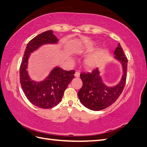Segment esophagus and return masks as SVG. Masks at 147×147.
<instances>
[{
	"mask_svg": "<svg viewBox=\"0 0 147 147\" xmlns=\"http://www.w3.org/2000/svg\"><path fill=\"white\" fill-rule=\"evenodd\" d=\"M80 71H76L75 74H74V76H75L76 77H79L80 76Z\"/></svg>",
	"mask_w": 147,
	"mask_h": 147,
	"instance_id": "esophagus-1",
	"label": "esophagus"
}]
</instances>
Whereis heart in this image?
<instances>
[{
  "label": "heart",
  "mask_w": 147,
  "mask_h": 147,
  "mask_svg": "<svg viewBox=\"0 0 147 147\" xmlns=\"http://www.w3.org/2000/svg\"><path fill=\"white\" fill-rule=\"evenodd\" d=\"M98 62V58L95 56H93V57H88L86 59L85 62L86 64L90 67H93Z\"/></svg>",
  "instance_id": "heart-1"
}]
</instances>
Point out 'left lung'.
Segmentation results:
<instances>
[{
  "label": "left lung",
  "instance_id": "1",
  "mask_svg": "<svg viewBox=\"0 0 147 147\" xmlns=\"http://www.w3.org/2000/svg\"><path fill=\"white\" fill-rule=\"evenodd\" d=\"M115 58L123 67V75L120 83L114 87H107L102 82L98 69L92 72L80 74L83 86L78 92L80 102L86 107L92 111H101L109 107L117 100L123 92L126 82L127 59L119 43L114 51Z\"/></svg>",
  "mask_w": 147,
  "mask_h": 147
}]
</instances>
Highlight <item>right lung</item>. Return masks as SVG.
<instances>
[{
  "instance_id": "1",
  "label": "right lung",
  "mask_w": 147,
  "mask_h": 147,
  "mask_svg": "<svg viewBox=\"0 0 147 147\" xmlns=\"http://www.w3.org/2000/svg\"><path fill=\"white\" fill-rule=\"evenodd\" d=\"M52 32V30L43 32L28 43L20 68V83L24 95L32 104L42 109H51L61 102L75 73L74 70L55 67L43 82L36 83L30 79L26 68L30 53L45 43H57L58 39Z\"/></svg>"
}]
</instances>
